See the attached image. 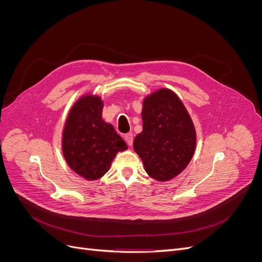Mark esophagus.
I'll use <instances>...</instances> for the list:
<instances>
[{
    "instance_id": "1",
    "label": "esophagus",
    "mask_w": 262,
    "mask_h": 262,
    "mask_svg": "<svg viewBox=\"0 0 262 262\" xmlns=\"http://www.w3.org/2000/svg\"><path fill=\"white\" fill-rule=\"evenodd\" d=\"M124 140H125V142H126V144H128L129 146H132V144H133V134H132V133L125 134V136H124Z\"/></svg>"
}]
</instances>
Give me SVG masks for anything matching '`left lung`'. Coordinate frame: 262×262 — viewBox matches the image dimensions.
Returning a JSON list of instances; mask_svg holds the SVG:
<instances>
[{"instance_id":"1","label":"left lung","mask_w":262,"mask_h":262,"mask_svg":"<svg viewBox=\"0 0 262 262\" xmlns=\"http://www.w3.org/2000/svg\"><path fill=\"white\" fill-rule=\"evenodd\" d=\"M143 130L133 147L149 177L158 181L175 178L191 161L195 129L177 95L162 89L146 96L142 108Z\"/></svg>"}]
</instances>
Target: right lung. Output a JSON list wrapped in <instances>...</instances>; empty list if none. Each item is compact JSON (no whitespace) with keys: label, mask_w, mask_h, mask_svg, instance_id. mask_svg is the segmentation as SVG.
Masks as SVG:
<instances>
[{"label":"right lung","mask_w":262,"mask_h":262,"mask_svg":"<svg viewBox=\"0 0 262 262\" xmlns=\"http://www.w3.org/2000/svg\"><path fill=\"white\" fill-rule=\"evenodd\" d=\"M104 102L86 95L71 108L62 134V150L70 168L87 180H96L109 170L118 152L128 148L113 124L101 118Z\"/></svg>","instance_id":"right-lung-1"}]
</instances>
